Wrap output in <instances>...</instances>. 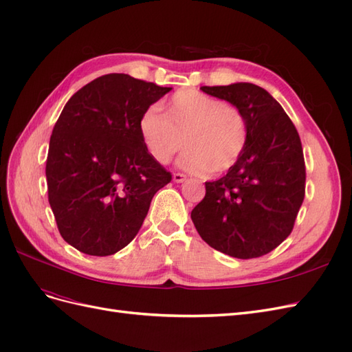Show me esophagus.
I'll use <instances>...</instances> for the list:
<instances>
[{"label": "esophagus", "mask_w": 352, "mask_h": 352, "mask_svg": "<svg viewBox=\"0 0 352 352\" xmlns=\"http://www.w3.org/2000/svg\"><path fill=\"white\" fill-rule=\"evenodd\" d=\"M173 180L177 184H182L186 180V176L184 173H173Z\"/></svg>", "instance_id": "1"}]
</instances>
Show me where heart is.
<instances>
[{"instance_id":"heart-1","label":"heart","mask_w":352,"mask_h":352,"mask_svg":"<svg viewBox=\"0 0 352 352\" xmlns=\"http://www.w3.org/2000/svg\"><path fill=\"white\" fill-rule=\"evenodd\" d=\"M142 142L158 163L167 164L182 150L179 167L189 173H225L242 155L248 127L241 110L195 89L177 91L163 116L146 110L140 119Z\"/></svg>"}]
</instances>
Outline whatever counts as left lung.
<instances>
[{
    "instance_id": "8db88e82",
    "label": "left lung",
    "mask_w": 352,
    "mask_h": 352,
    "mask_svg": "<svg viewBox=\"0 0 352 352\" xmlns=\"http://www.w3.org/2000/svg\"><path fill=\"white\" fill-rule=\"evenodd\" d=\"M201 89L236 105L247 122L248 141L225 176L206 182V197L190 219L211 248L242 260L261 257L291 235L304 201L300 135L282 105L257 85Z\"/></svg>"
}]
</instances>
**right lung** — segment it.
<instances>
[{
    "label": "right lung",
    "mask_w": 352,
    "mask_h": 352,
    "mask_svg": "<svg viewBox=\"0 0 352 352\" xmlns=\"http://www.w3.org/2000/svg\"><path fill=\"white\" fill-rule=\"evenodd\" d=\"M172 88L110 73L67 101L47 157L48 201L60 235L83 254H116L140 232L172 173L148 153L141 116Z\"/></svg>",
    "instance_id": "obj_1"
}]
</instances>
